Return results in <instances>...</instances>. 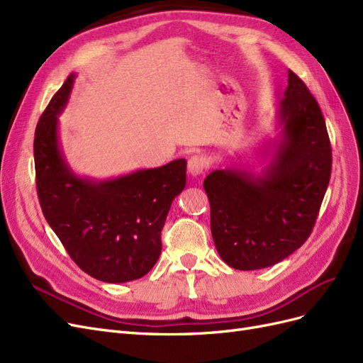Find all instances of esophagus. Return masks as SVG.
<instances>
[{
  "label": "esophagus",
  "mask_w": 363,
  "mask_h": 363,
  "mask_svg": "<svg viewBox=\"0 0 363 363\" xmlns=\"http://www.w3.org/2000/svg\"><path fill=\"white\" fill-rule=\"evenodd\" d=\"M207 169V160L203 156H192L188 162V172L191 177H200Z\"/></svg>",
  "instance_id": "esophagus-1"
}]
</instances>
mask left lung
<instances>
[{"mask_svg":"<svg viewBox=\"0 0 363 363\" xmlns=\"http://www.w3.org/2000/svg\"><path fill=\"white\" fill-rule=\"evenodd\" d=\"M276 127L277 138L263 147L272 152L260 174L230 164L212 171L203 183L216 251L235 269L268 268L298 250L312 232L330 180L324 116L292 71Z\"/></svg>","mask_w":363,"mask_h":363,"instance_id":"8db88e82","label":"left lung"}]
</instances>
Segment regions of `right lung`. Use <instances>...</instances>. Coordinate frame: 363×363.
I'll list each match as a JSON object with an SVG mask.
<instances>
[{"instance_id":"add662e5","label":"right lung","mask_w":363,"mask_h":363,"mask_svg":"<svg viewBox=\"0 0 363 363\" xmlns=\"http://www.w3.org/2000/svg\"><path fill=\"white\" fill-rule=\"evenodd\" d=\"M75 74L51 98L35 133L36 186L43 216L86 274L106 283L144 277L162 251L172 200L186 186V160L96 180L75 174L59 139Z\"/></svg>"}]
</instances>
